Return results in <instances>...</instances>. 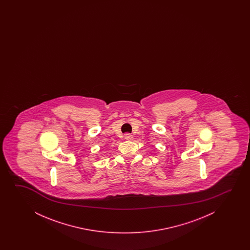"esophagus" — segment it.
Returning a JSON list of instances; mask_svg holds the SVG:
<instances>
[{
	"label": "esophagus",
	"mask_w": 250,
	"mask_h": 250,
	"mask_svg": "<svg viewBox=\"0 0 250 250\" xmlns=\"http://www.w3.org/2000/svg\"><path fill=\"white\" fill-rule=\"evenodd\" d=\"M125 140L129 141L133 140V136H132V135H130V134H125Z\"/></svg>",
	"instance_id": "obj_1"
}]
</instances>
